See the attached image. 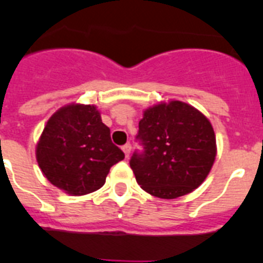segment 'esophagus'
Listing matches in <instances>:
<instances>
[{
    "mask_svg": "<svg viewBox=\"0 0 263 263\" xmlns=\"http://www.w3.org/2000/svg\"><path fill=\"white\" fill-rule=\"evenodd\" d=\"M130 150H132V146H130V143H126V145L122 146V152L125 153V157L126 158H129Z\"/></svg>",
    "mask_w": 263,
    "mask_h": 263,
    "instance_id": "34e87169",
    "label": "esophagus"
}]
</instances>
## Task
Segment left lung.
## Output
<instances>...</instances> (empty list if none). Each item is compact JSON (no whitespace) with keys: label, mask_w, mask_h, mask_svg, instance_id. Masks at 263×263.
<instances>
[{"label":"left lung","mask_w":263,"mask_h":263,"mask_svg":"<svg viewBox=\"0 0 263 263\" xmlns=\"http://www.w3.org/2000/svg\"><path fill=\"white\" fill-rule=\"evenodd\" d=\"M130 167L142 190L160 199L192 192L210 174L216 137L210 120L182 101L162 103L143 111Z\"/></svg>","instance_id":"1"}]
</instances>
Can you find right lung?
<instances>
[{"instance_id":"add662e5","label":"right lung","mask_w":263,"mask_h":263,"mask_svg":"<svg viewBox=\"0 0 263 263\" xmlns=\"http://www.w3.org/2000/svg\"><path fill=\"white\" fill-rule=\"evenodd\" d=\"M124 158L95 105L71 104L60 108L47 121L36 145V160L43 175L73 196L103 187L110 167Z\"/></svg>"}]
</instances>
